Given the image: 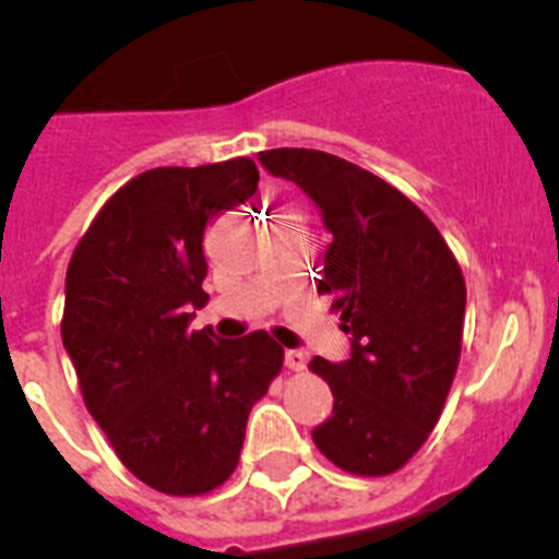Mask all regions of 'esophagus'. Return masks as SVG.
I'll return each instance as SVG.
<instances>
[{"instance_id": "1", "label": "esophagus", "mask_w": 559, "mask_h": 559, "mask_svg": "<svg viewBox=\"0 0 559 559\" xmlns=\"http://www.w3.org/2000/svg\"><path fill=\"white\" fill-rule=\"evenodd\" d=\"M284 364L289 369H295V372H304L306 364H309V356H306L304 350H286L284 353Z\"/></svg>"}]
</instances>
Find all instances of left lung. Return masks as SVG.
Segmentation results:
<instances>
[{"label": "left lung", "mask_w": 559, "mask_h": 559, "mask_svg": "<svg viewBox=\"0 0 559 559\" xmlns=\"http://www.w3.org/2000/svg\"><path fill=\"white\" fill-rule=\"evenodd\" d=\"M259 162L320 209L331 245L317 292L333 295L350 333L344 361H311L333 391L331 416L311 438L344 472H397L427 441L455 378L461 267L414 201L353 162L314 148L262 151Z\"/></svg>", "instance_id": "1"}]
</instances>
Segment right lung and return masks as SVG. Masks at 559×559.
<instances>
[{"label": "right lung", "instance_id": "1", "mask_svg": "<svg viewBox=\"0 0 559 559\" xmlns=\"http://www.w3.org/2000/svg\"><path fill=\"white\" fill-rule=\"evenodd\" d=\"M259 185L248 156L154 168L115 192L66 275L62 347L123 466L170 497L206 493L239 463L245 425L284 350L264 331L190 333L203 309V234Z\"/></svg>", "mask_w": 559, "mask_h": 559}]
</instances>
